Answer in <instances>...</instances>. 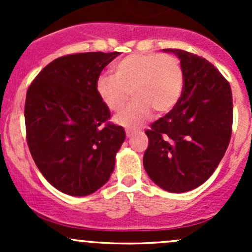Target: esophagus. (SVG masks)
I'll use <instances>...</instances> for the list:
<instances>
[{"label":"esophagus","mask_w":252,"mask_h":252,"mask_svg":"<svg viewBox=\"0 0 252 252\" xmlns=\"http://www.w3.org/2000/svg\"><path fill=\"white\" fill-rule=\"evenodd\" d=\"M126 136H128V138H130V136H133V135H134L133 131L129 130V129H126Z\"/></svg>","instance_id":"esophagus-1"}]
</instances>
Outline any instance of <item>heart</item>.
Here are the masks:
<instances>
[{
    "label": "heart",
    "instance_id": "b5f03b06",
    "mask_svg": "<svg viewBox=\"0 0 252 252\" xmlns=\"http://www.w3.org/2000/svg\"><path fill=\"white\" fill-rule=\"evenodd\" d=\"M112 75H100L96 93L103 105L112 112L126 106L129 91L133 94L130 105L116 117L123 126L136 128L152 114L173 110L184 86V74L179 60L172 55L134 53L113 65Z\"/></svg>",
    "mask_w": 252,
    "mask_h": 252
}]
</instances>
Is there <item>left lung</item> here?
I'll return each mask as SVG.
<instances>
[{"label":"left lung","instance_id":"8db88e82","mask_svg":"<svg viewBox=\"0 0 252 252\" xmlns=\"http://www.w3.org/2000/svg\"><path fill=\"white\" fill-rule=\"evenodd\" d=\"M180 61L184 88L173 110L146 130L144 168L169 192L204 184L229 145L233 101L229 83L207 60L183 50H163Z\"/></svg>","mask_w":252,"mask_h":252}]
</instances>
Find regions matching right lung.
<instances>
[{"label": "right lung", "instance_id": "obj_1", "mask_svg": "<svg viewBox=\"0 0 252 252\" xmlns=\"http://www.w3.org/2000/svg\"><path fill=\"white\" fill-rule=\"evenodd\" d=\"M119 52H86L52 61L34 79L25 98L30 154L60 191L86 196L110 179L126 140L122 126L96 93V80Z\"/></svg>", "mask_w": 252, "mask_h": 252}]
</instances>
